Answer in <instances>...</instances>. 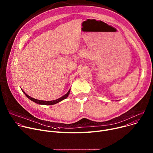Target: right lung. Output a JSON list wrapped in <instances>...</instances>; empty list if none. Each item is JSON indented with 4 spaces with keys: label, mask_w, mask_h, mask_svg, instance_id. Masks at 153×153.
<instances>
[{
    "label": "right lung",
    "mask_w": 153,
    "mask_h": 153,
    "mask_svg": "<svg viewBox=\"0 0 153 153\" xmlns=\"http://www.w3.org/2000/svg\"><path fill=\"white\" fill-rule=\"evenodd\" d=\"M22 91L23 92V94L26 95V97L27 98H29L30 100H31L32 101H33V102H36V103H37V104H38L46 105H53V104H56V103H58V102H61L62 101H63V100L66 99V98L68 97V96H69V94H70L71 89H69V90L68 91V93L66 94H65V95H63V97H60L59 98H58V99H57V100H53V101H43V100H37V99H35V98H31L30 97H29V95H27L25 92V91H24L23 90H22Z\"/></svg>",
    "instance_id": "obj_1"
}]
</instances>
